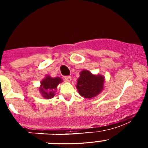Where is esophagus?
Instances as JSON below:
<instances>
[{
    "label": "esophagus",
    "instance_id": "34e87169",
    "mask_svg": "<svg viewBox=\"0 0 148 148\" xmlns=\"http://www.w3.org/2000/svg\"><path fill=\"white\" fill-rule=\"evenodd\" d=\"M64 81H66V82H70L71 80H72V77H71V76H64Z\"/></svg>",
    "mask_w": 148,
    "mask_h": 148
}]
</instances>
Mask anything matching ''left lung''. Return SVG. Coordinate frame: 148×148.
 Masks as SVG:
<instances>
[{
  "label": "left lung",
  "instance_id": "obj_1",
  "mask_svg": "<svg viewBox=\"0 0 148 148\" xmlns=\"http://www.w3.org/2000/svg\"><path fill=\"white\" fill-rule=\"evenodd\" d=\"M104 78L101 75H93L87 70L81 72L77 81L79 93L84 98H90L97 95L103 90Z\"/></svg>",
  "mask_w": 148,
  "mask_h": 148
}]
</instances>
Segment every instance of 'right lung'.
<instances>
[{
    "instance_id": "1",
    "label": "right lung",
    "mask_w": 148,
    "mask_h": 148,
    "mask_svg": "<svg viewBox=\"0 0 148 148\" xmlns=\"http://www.w3.org/2000/svg\"><path fill=\"white\" fill-rule=\"evenodd\" d=\"M62 82V79L59 77L51 78L47 76L41 82L40 90L42 96L46 99H50L55 95V90H56L58 85Z\"/></svg>"
}]
</instances>
